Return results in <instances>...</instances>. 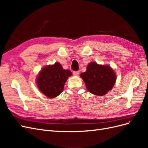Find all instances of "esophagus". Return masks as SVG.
I'll return each mask as SVG.
<instances>
[{"instance_id": "esophagus-1", "label": "esophagus", "mask_w": 148, "mask_h": 148, "mask_svg": "<svg viewBox=\"0 0 148 148\" xmlns=\"http://www.w3.org/2000/svg\"><path fill=\"white\" fill-rule=\"evenodd\" d=\"M79 71H73V75L75 76H78L79 75Z\"/></svg>"}]
</instances>
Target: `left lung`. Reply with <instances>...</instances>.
I'll list each match as a JSON object with an SVG mask.
<instances>
[{"mask_svg":"<svg viewBox=\"0 0 148 148\" xmlns=\"http://www.w3.org/2000/svg\"><path fill=\"white\" fill-rule=\"evenodd\" d=\"M88 91L95 95L104 96L114 87L116 75L109 65H99L92 62L88 65L86 71L80 74Z\"/></svg>","mask_w":148,"mask_h":148,"instance_id":"1","label":"left lung"}]
</instances>
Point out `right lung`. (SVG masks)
<instances>
[{
  "label": "right lung",
  "instance_id": "right-lung-1",
  "mask_svg": "<svg viewBox=\"0 0 148 148\" xmlns=\"http://www.w3.org/2000/svg\"><path fill=\"white\" fill-rule=\"evenodd\" d=\"M71 75V71L64 70L59 62L44 66L37 77L38 89L49 98L56 97L63 91L65 82Z\"/></svg>",
  "mask_w": 148,
  "mask_h": 148
}]
</instances>
